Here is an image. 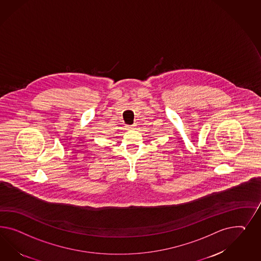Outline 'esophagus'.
Wrapping results in <instances>:
<instances>
[{
    "label": "esophagus",
    "instance_id": "obj_1",
    "mask_svg": "<svg viewBox=\"0 0 261 261\" xmlns=\"http://www.w3.org/2000/svg\"><path fill=\"white\" fill-rule=\"evenodd\" d=\"M135 128H136V125H129V126H127L128 130H134Z\"/></svg>",
    "mask_w": 261,
    "mask_h": 261
}]
</instances>
